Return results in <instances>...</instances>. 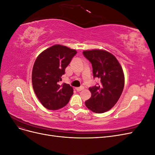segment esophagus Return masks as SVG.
Masks as SVG:
<instances>
[{
	"mask_svg": "<svg viewBox=\"0 0 155 155\" xmlns=\"http://www.w3.org/2000/svg\"><path fill=\"white\" fill-rule=\"evenodd\" d=\"M76 91H77L78 92H80L81 91L83 90V89H84V87H77V88H76Z\"/></svg>",
	"mask_w": 155,
	"mask_h": 155,
	"instance_id": "obj_1",
	"label": "esophagus"
}]
</instances>
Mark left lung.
I'll list each match as a JSON object with an SVG mask.
<instances>
[{
  "mask_svg": "<svg viewBox=\"0 0 155 155\" xmlns=\"http://www.w3.org/2000/svg\"><path fill=\"white\" fill-rule=\"evenodd\" d=\"M83 54L92 64L94 78L100 79V84L89 88L92 95L85 105L94 112L104 113L115 105L123 92L122 68L114 56L106 50H85Z\"/></svg>",
  "mask_w": 155,
  "mask_h": 155,
  "instance_id": "1",
  "label": "left lung"
}]
</instances>
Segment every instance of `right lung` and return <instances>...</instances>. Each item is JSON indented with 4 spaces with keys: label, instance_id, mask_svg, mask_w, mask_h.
Returning a JSON list of instances; mask_svg holds the SVG:
<instances>
[{
    "label": "right lung",
    "instance_id": "1",
    "mask_svg": "<svg viewBox=\"0 0 155 155\" xmlns=\"http://www.w3.org/2000/svg\"><path fill=\"white\" fill-rule=\"evenodd\" d=\"M77 54L76 50L55 45L44 50L37 58L32 70V85L41 104L48 110L66 105L73 94L68 84L60 85L65 68Z\"/></svg>",
    "mask_w": 155,
    "mask_h": 155
}]
</instances>
